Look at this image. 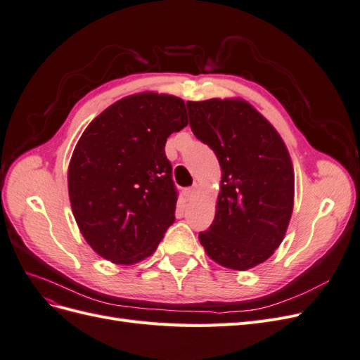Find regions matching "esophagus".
Returning a JSON list of instances; mask_svg holds the SVG:
<instances>
[{
	"label": "esophagus",
	"mask_w": 360,
	"mask_h": 360,
	"mask_svg": "<svg viewBox=\"0 0 360 360\" xmlns=\"http://www.w3.org/2000/svg\"><path fill=\"white\" fill-rule=\"evenodd\" d=\"M197 192H198V186H197V184H193L192 188L184 189V197H186L188 200H192L195 195H197Z\"/></svg>",
	"instance_id": "1"
}]
</instances>
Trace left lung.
<instances>
[{
    "mask_svg": "<svg viewBox=\"0 0 360 360\" xmlns=\"http://www.w3.org/2000/svg\"><path fill=\"white\" fill-rule=\"evenodd\" d=\"M189 126L222 169L214 221L200 242L217 264L248 270L284 240L294 200V171L284 141L240 99L188 102Z\"/></svg>",
    "mask_w": 360,
    "mask_h": 360,
    "instance_id": "8db88e82",
    "label": "left lung"
}]
</instances>
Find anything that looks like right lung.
<instances>
[{"label":"right lung","mask_w":360,"mask_h":360,"mask_svg":"<svg viewBox=\"0 0 360 360\" xmlns=\"http://www.w3.org/2000/svg\"><path fill=\"white\" fill-rule=\"evenodd\" d=\"M188 123L180 97L138 93L84 130L69 165V197L86 243L105 259L129 266L150 257L176 219L165 144Z\"/></svg>","instance_id":"right-lung-1"}]
</instances>
